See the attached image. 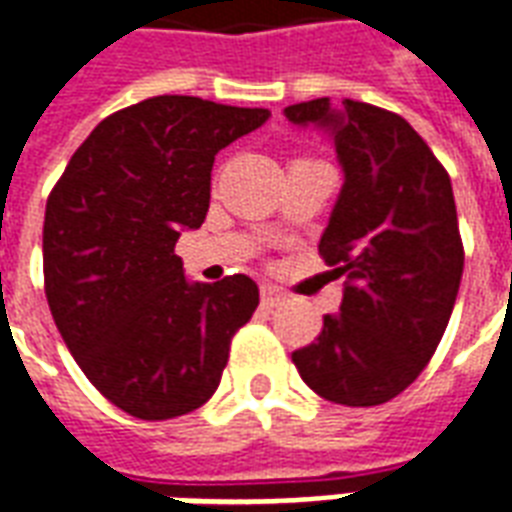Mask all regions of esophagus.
Wrapping results in <instances>:
<instances>
[{
    "instance_id": "1",
    "label": "esophagus",
    "mask_w": 512,
    "mask_h": 512,
    "mask_svg": "<svg viewBox=\"0 0 512 512\" xmlns=\"http://www.w3.org/2000/svg\"><path fill=\"white\" fill-rule=\"evenodd\" d=\"M260 298H263V306H279L285 301V293L276 285H263L260 287Z\"/></svg>"
}]
</instances>
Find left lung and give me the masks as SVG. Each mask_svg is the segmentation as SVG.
<instances>
[{
    "label": "left lung",
    "instance_id": "obj_1",
    "mask_svg": "<svg viewBox=\"0 0 512 512\" xmlns=\"http://www.w3.org/2000/svg\"><path fill=\"white\" fill-rule=\"evenodd\" d=\"M285 116L331 132L344 170L317 246L347 279L344 298L293 352L295 369L333 404H385L426 369L456 304L464 246L448 170L399 113L369 102L320 97Z\"/></svg>",
    "mask_w": 512,
    "mask_h": 512
}]
</instances>
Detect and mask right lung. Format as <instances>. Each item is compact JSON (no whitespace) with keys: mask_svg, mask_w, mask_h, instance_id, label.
I'll list each match as a JSON object with an SVG mask.
<instances>
[{"mask_svg":"<svg viewBox=\"0 0 512 512\" xmlns=\"http://www.w3.org/2000/svg\"><path fill=\"white\" fill-rule=\"evenodd\" d=\"M266 108L162 94L111 113L48 195L45 298L94 388L140 420L206 404L230 339L260 304L244 274L187 282L181 230L203 225L219 151L266 124Z\"/></svg>","mask_w":512,"mask_h":512,"instance_id":"1","label":"right lung"}]
</instances>
